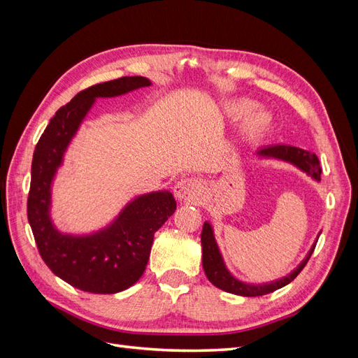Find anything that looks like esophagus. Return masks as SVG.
Segmentation results:
<instances>
[{"label":"esophagus","instance_id":"1","mask_svg":"<svg viewBox=\"0 0 358 358\" xmlns=\"http://www.w3.org/2000/svg\"><path fill=\"white\" fill-rule=\"evenodd\" d=\"M203 185H201V180L199 179H182L176 183V196L179 199H183V197H192V196H197V194L201 191Z\"/></svg>","mask_w":358,"mask_h":358}]
</instances>
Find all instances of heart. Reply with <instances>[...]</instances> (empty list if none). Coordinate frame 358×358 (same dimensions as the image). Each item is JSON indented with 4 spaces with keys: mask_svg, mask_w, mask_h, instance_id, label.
I'll list each match as a JSON object with an SVG mask.
<instances>
[{
    "mask_svg": "<svg viewBox=\"0 0 358 358\" xmlns=\"http://www.w3.org/2000/svg\"><path fill=\"white\" fill-rule=\"evenodd\" d=\"M254 109V103L248 101V100H239V101H231L227 104V113L233 117H243L249 112H252ZM267 125V117L263 113H257L254 115L249 121L246 122L248 131L257 133L262 131V129Z\"/></svg>",
    "mask_w": 358,
    "mask_h": 358,
    "instance_id": "b5f03b06",
    "label": "heart"
}]
</instances>
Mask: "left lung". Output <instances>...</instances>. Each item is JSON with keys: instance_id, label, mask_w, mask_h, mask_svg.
I'll return each mask as SVG.
<instances>
[{"instance_id": "1", "label": "left lung", "mask_w": 358, "mask_h": 358, "mask_svg": "<svg viewBox=\"0 0 358 358\" xmlns=\"http://www.w3.org/2000/svg\"><path fill=\"white\" fill-rule=\"evenodd\" d=\"M257 155L259 157H272L278 159H284L291 162V164L297 166L303 171H306L309 176H312L315 180H320L321 176V167H320V159L315 154L308 152V150H303L300 148L294 146H285V145H276V146H267L263 149H258ZM201 248H203V268L204 273L208 276L210 282L227 292H231V294L237 296H243V297H257V296H264L268 294V292H273L279 288H282L288 285L291 280H294L297 275L301 272L303 267L306 266L308 259L310 258L313 249H315V245L310 248L309 254L306 258L303 259L300 266L294 270V272L289 273L288 276L278 279L275 282L270 284H245L242 280L236 279L229 270H227L224 259L221 257V252L218 249V245L215 242V236L213 230L209 222H204L203 225V231H201Z\"/></svg>"}]
</instances>
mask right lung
I'll list each match as a JSON object with an SVG mask.
<instances>
[{
  "label": "right lung",
  "instance_id": "right-lung-1",
  "mask_svg": "<svg viewBox=\"0 0 358 358\" xmlns=\"http://www.w3.org/2000/svg\"><path fill=\"white\" fill-rule=\"evenodd\" d=\"M142 76H125L90 86L50 119L32 155L28 221L43 262L62 280L94 294H115L142 278L154 234L176 210L169 191L129 201L106 229L88 236L62 234L50 221V188L64 152L99 96H117L149 86Z\"/></svg>",
  "mask_w": 358,
  "mask_h": 358
}]
</instances>
